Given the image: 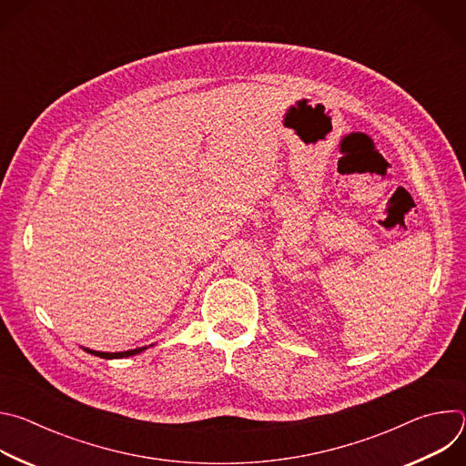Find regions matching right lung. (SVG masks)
<instances>
[{"mask_svg": "<svg viewBox=\"0 0 466 466\" xmlns=\"http://www.w3.org/2000/svg\"><path fill=\"white\" fill-rule=\"evenodd\" d=\"M147 347H140V349H135V350H127V352H97V350H90V349H85L88 354H94V356H99L103 360H119V358H128V356H137L140 352H144Z\"/></svg>", "mask_w": 466, "mask_h": 466, "instance_id": "add662e5", "label": "right lung"}]
</instances>
